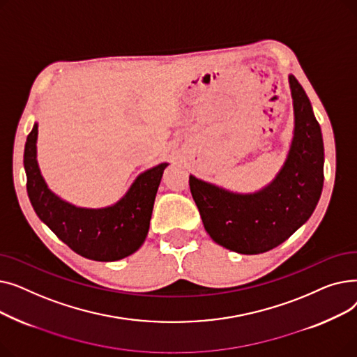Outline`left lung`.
Instances as JSON below:
<instances>
[{
	"mask_svg": "<svg viewBox=\"0 0 357 357\" xmlns=\"http://www.w3.org/2000/svg\"><path fill=\"white\" fill-rule=\"evenodd\" d=\"M295 135L276 179L253 195H237L190 176V190L204 227L220 246L243 255L272 250L314 213L324 183L321 128L295 77H289Z\"/></svg>",
	"mask_w": 357,
	"mask_h": 357,
	"instance_id": "left-lung-1",
	"label": "left lung"
}]
</instances>
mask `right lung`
Wrapping results in <instances>:
<instances>
[{
    "instance_id": "obj_1",
    "label": "right lung",
    "mask_w": 357,
    "mask_h": 357,
    "mask_svg": "<svg viewBox=\"0 0 357 357\" xmlns=\"http://www.w3.org/2000/svg\"><path fill=\"white\" fill-rule=\"evenodd\" d=\"M37 124L27 136L24 169L27 194L36 214L75 253L98 261H112L135 253L149 231L155 197L167 163L142 174L126 197L102 210L77 208L52 194L36 160Z\"/></svg>"
}]
</instances>
